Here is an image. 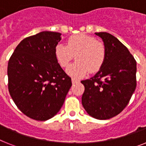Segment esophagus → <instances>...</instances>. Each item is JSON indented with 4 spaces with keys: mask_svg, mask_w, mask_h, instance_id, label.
<instances>
[{
    "mask_svg": "<svg viewBox=\"0 0 146 146\" xmlns=\"http://www.w3.org/2000/svg\"><path fill=\"white\" fill-rule=\"evenodd\" d=\"M72 83H73V84H74V83L79 82L80 80H77V79H76V78H74V77H73V78H72Z\"/></svg>",
    "mask_w": 146,
    "mask_h": 146,
    "instance_id": "esophagus-1",
    "label": "esophagus"
}]
</instances>
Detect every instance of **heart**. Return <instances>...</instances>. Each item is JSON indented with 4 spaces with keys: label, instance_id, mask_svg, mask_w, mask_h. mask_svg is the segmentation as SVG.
<instances>
[{
    "label": "heart",
    "instance_id": "obj_1",
    "mask_svg": "<svg viewBox=\"0 0 146 146\" xmlns=\"http://www.w3.org/2000/svg\"><path fill=\"white\" fill-rule=\"evenodd\" d=\"M55 55L63 67L66 66L75 55L77 61L67 68L66 72L79 78L86 75L89 70L94 72L101 68L106 57V49L102 42L94 37L78 34L68 39L67 46L58 44L55 47Z\"/></svg>",
    "mask_w": 146,
    "mask_h": 146
}]
</instances>
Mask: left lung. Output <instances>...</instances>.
<instances>
[{
    "instance_id": "1",
    "label": "left lung",
    "mask_w": 146,
    "mask_h": 146,
    "mask_svg": "<svg viewBox=\"0 0 146 146\" xmlns=\"http://www.w3.org/2000/svg\"><path fill=\"white\" fill-rule=\"evenodd\" d=\"M102 39L106 57L99 72L82 80L85 91L82 104L89 115L111 118L126 107L136 88L137 63L119 40L107 32L95 33Z\"/></svg>"
}]
</instances>
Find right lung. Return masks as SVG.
I'll return each instance as SVG.
<instances>
[{"mask_svg": "<svg viewBox=\"0 0 146 146\" xmlns=\"http://www.w3.org/2000/svg\"><path fill=\"white\" fill-rule=\"evenodd\" d=\"M61 33L42 31L24 38L8 63L9 91L20 111L36 121L57 114L72 86L55 58Z\"/></svg>", "mask_w": 146, "mask_h": 146, "instance_id": "1", "label": "right lung"}]
</instances>
